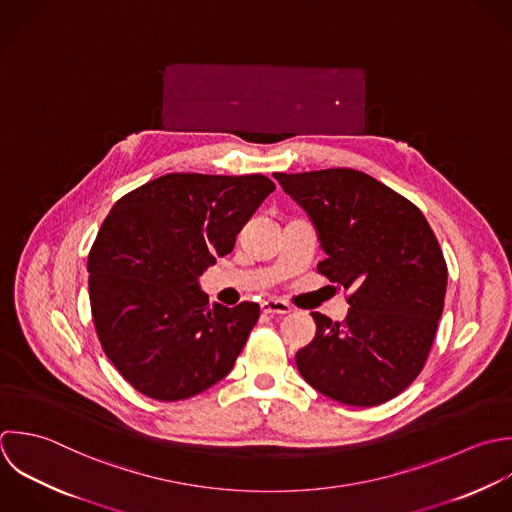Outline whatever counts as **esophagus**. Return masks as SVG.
Returning <instances> with one entry per match:
<instances>
[{
    "instance_id": "obj_1",
    "label": "esophagus",
    "mask_w": 512,
    "mask_h": 512,
    "mask_svg": "<svg viewBox=\"0 0 512 512\" xmlns=\"http://www.w3.org/2000/svg\"><path fill=\"white\" fill-rule=\"evenodd\" d=\"M261 311L267 315H287V313H291V305H287L285 301H279V299H267L261 303Z\"/></svg>"
}]
</instances>
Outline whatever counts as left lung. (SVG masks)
<instances>
[{
	"label": "left lung",
	"mask_w": 512,
	"mask_h": 512,
	"mask_svg": "<svg viewBox=\"0 0 512 512\" xmlns=\"http://www.w3.org/2000/svg\"><path fill=\"white\" fill-rule=\"evenodd\" d=\"M311 217L327 257L317 271L351 291L349 315L311 313L315 339L295 355L325 397L375 407L423 371L443 315L447 263L417 205L347 167L273 173Z\"/></svg>",
	"instance_id": "obj_1"
}]
</instances>
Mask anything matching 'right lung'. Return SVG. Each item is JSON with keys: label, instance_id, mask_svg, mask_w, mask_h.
<instances>
[{"label": "right lung", "instance_id": "1", "mask_svg": "<svg viewBox=\"0 0 512 512\" xmlns=\"http://www.w3.org/2000/svg\"><path fill=\"white\" fill-rule=\"evenodd\" d=\"M273 189L257 173H167L111 207L87 257L89 303L105 355L133 389L169 403L233 369L259 305H209L199 277Z\"/></svg>", "mask_w": 512, "mask_h": 512}]
</instances>
